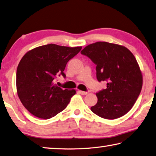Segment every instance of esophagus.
<instances>
[{
	"label": "esophagus",
	"mask_w": 156,
	"mask_h": 156,
	"mask_svg": "<svg viewBox=\"0 0 156 156\" xmlns=\"http://www.w3.org/2000/svg\"><path fill=\"white\" fill-rule=\"evenodd\" d=\"M79 93H80V94L83 95H87V93H88V92H87V91H83V90H79Z\"/></svg>",
	"instance_id": "obj_1"
}]
</instances>
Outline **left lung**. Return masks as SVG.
Masks as SVG:
<instances>
[{
	"label": "left lung",
	"mask_w": 156,
	"mask_h": 156,
	"mask_svg": "<svg viewBox=\"0 0 156 156\" xmlns=\"http://www.w3.org/2000/svg\"><path fill=\"white\" fill-rule=\"evenodd\" d=\"M81 54L96 65L98 80L107 82L106 89L96 93L98 102L90 107L91 111L106 119L126 115L143 86L142 73L133 54L126 47L105 41L89 45Z\"/></svg>",
	"instance_id": "obj_1"
}]
</instances>
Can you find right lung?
<instances>
[{"mask_svg": "<svg viewBox=\"0 0 156 156\" xmlns=\"http://www.w3.org/2000/svg\"><path fill=\"white\" fill-rule=\"evenodd\" d=\"M82 47L70 48L50 44L27 52L16 72L17 93L26 109L37 117L48 119L66 108L74 89H63L55 84L71 58Z\"/></svg>", "mask_w": 156, "mask_h": 156, "instance_id": "obj_1", "label": "right lung"}]
</instances>
